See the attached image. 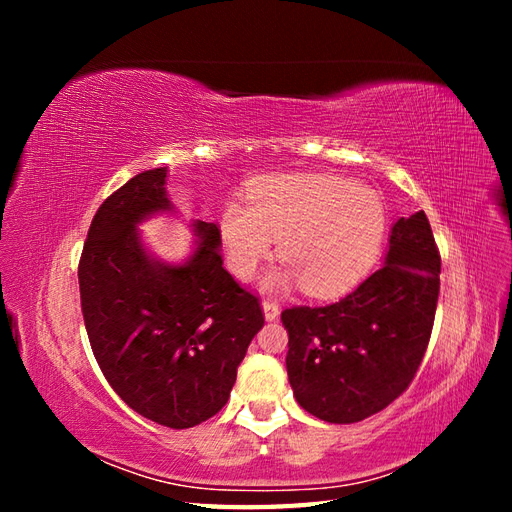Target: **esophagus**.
Instances as JSON below:
<instances>
[{"label": "esophagus", "mask_w": 512, "mask_h": 512, "mask_svg": "<svg viewBox=\"0 0 512 512\" xmlns=\"http://www.w3.org/2000/svg\"><path fill=\"white\" fill-rule=\"evenodd\" d=\"M280 303L277 301H271V299H265L262 301V312H265V318L271 322V320H275L277 316H280Z\"/></svg>", "instance_id": "1"}]
</instances>
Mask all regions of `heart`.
<instances>
[{"mask_svg": "<svg viewBox=\"0 0 512 512\" xmlns=\"http://www.w3.org/2000/svg\"><path fill=\"white\" fill-rule=\"evenodd\" d=\"M245 198L247 207L228 203L220 215L226 260L239 280L254 277L273 237L286 265L265 277L267 290L303 284L314 297H335L376 265L389 211L369 185L327 173L273 175Z\"/></svg>", "mask_w": 512, "mask_h": 512, "instance_id": "1", "label": "heart"}]
</instances>
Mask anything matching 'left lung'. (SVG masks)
Segmentation results:
<instances>
[{
	"label": "left lung",
	"mask_w": 512,
	"mask_h": 512,
	"mask_svg": "<svg viewBox=\"0 0 512 512\" xmlns=\"http://www.w3.org/2000/svg\"><path fill=\"white\" fill-rule=\"evenodd\" d=\"M438 294L440 252L425 211L399 218L384 265L344 299L282 312L299 406L337 425L389 406L423 361Z\"/></svg>",
	"instance_id": "1"
}]
</instances>
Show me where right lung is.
<instances>
[{
  "mask_svg": "<svg viewBox=\"0 0 512 512\" xmlns=\"http://www.w3.org/2000/svg\"><path fill=\"white\" fill-rule=\"evenodd\" d=\"M166 166L138 173L91 220L79 262L85 329L104 378L149 421L188 429L218 414L265 324L258 297L222 267L213 222L181 265L151 256L138 224L173 211Z\"/></svg>",
  "mask_w": 512,
  "mask_h": 512,
  "instance_id": "right-lung-1",
  "label": "right lung"
}]
</instances>
